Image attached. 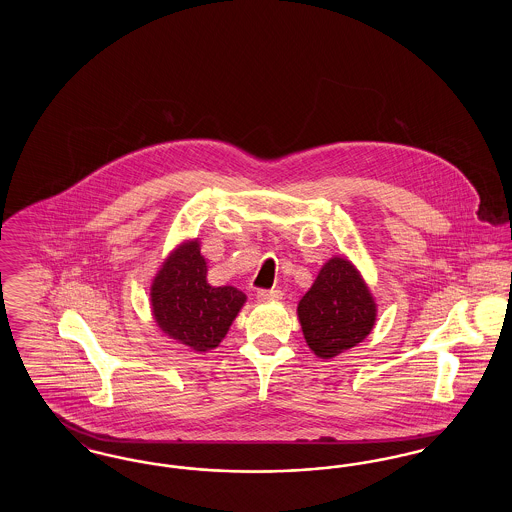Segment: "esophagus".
I'll use <instances>...</instances> for the list:
<instances>
[{"label":"esophagus","instance_id":"esophagus-1","mask_svg":"<svg viewBox=\"0 0 512 512\" xmlns=\"http://www.w3.org/2000/svg\"><path fill=\"white\" fill-rule=\"evenodd\" d=\"M257 299L259 301H278V299H282V292L280 290H259Z\"/></svg>","mask_w":512,"mask_h":512}]
</instances>
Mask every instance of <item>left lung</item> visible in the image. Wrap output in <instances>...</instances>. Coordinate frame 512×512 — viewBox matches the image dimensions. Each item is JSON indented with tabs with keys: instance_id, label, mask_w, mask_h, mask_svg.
<instances>
[{
	"instance_id": "obj_1",
	"label": "left lung",
	"mask_w": 512,
	"mask_h": 512,
	"mask_svg": "<svg viewBox=\"0 0 512 512\" xmlns=\"http://www.w3.org/2000/svg\"><path fill=\"white\" fill-rule=\"evenodd\" d=\"M376 301L359 268L334 255L297 305V318L309 349L320 359L338 357L365 340L376 324Z\"/></svg>"
}]
</instances>
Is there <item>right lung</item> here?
I'll return each mask as SVG.
<instances>
[{"instance_id": "add662e5", "label": "right lung", "mask_w": 512, "mask_h": 512, "mask_svg": "<svg viewBox=\"0 0 512 512\" xmlns=\"http://www.w3.org/2000/svg\"><path fill=\"white\" fill-rule=\"evenodd\" d=\"M247 295L234 286H211L199 240L174 247L157 270L149 305L159 330L195 353L219 347Z\"/></svg>"}]
</instances>
